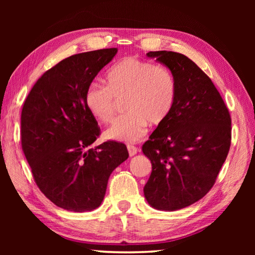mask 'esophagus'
Here are the masks:
<instances>
[{
	"label": "esophagus",
	"mask_w": 255,
	"mask_h": 255,
	"mask_svg": "<svg viewBox=\"0 0 255 255\" xmlns=\"http://www.w3.org/2000/svg\"><path fill=\"white\" fill-rule=\"evenodd\" d=\"M127 149H128L129 155H130V156H133L134 154H137V152H138V149L134 147V145H128Z\"/></svg>",
	"instance_id": "1"
}]
</instances>
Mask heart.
<instances>
[{"label":"heart","instance_id":"b5f03b06","mask_svg":"<svg viewBox=\"0 0 255 255\" xmlns=\"http://www.w3.org/2000/svg\"><path fill=\"white\" fill-rule=\"evenodd\" d=\"M107 85L91 84L84 94L86 110L102 123H110L118 101L125 102L126 115L117 118L105 137L134 142L144 136L148 123H164L174 107L177 86L169 69L136 57H126L111 68Z\"/></svg>","mask_w":255,"mask_h":255}]
</instances>
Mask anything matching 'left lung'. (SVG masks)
<instances>
[{
  "label": "left lung",
  "instance_id": "left-lung-1",
  "mask_svg": "<svg viewBox=\"0 0 255 255\" xmlns=\"http://www.w3.org/2000/svg\"><path fill=\"white\" fill-rule=\"evenodd\" d=\"M147 56L170 69L177 93L170 116L142 145L152 164L143 193L153 208L174 211L214 186L230 149L231 118L218 90L191 59L173 51Z\"/></svg>",
  "mask_w": 255,
  "mask_h": 255
}]
</instances>
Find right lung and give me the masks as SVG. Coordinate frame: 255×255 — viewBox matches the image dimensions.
<instances>
[{"label":"right lung","instance_id":"right-lung-1","mask_svg":"<svg viewBox=\"0 0 255 255\" xmlns=\"http://www.w3.org/2000/svg\"><path fill=\"white\" fill-rule=\"evenodd\" d=\"M116 53L110 48L63 59L38 79L21 110V149L37 186L69 211L99 207L112 172L128 159L122 142L90 148L101 130L84 103L86 89Z\"/></svg>","mask_w":255,"mask_h":255}]
</instances>
